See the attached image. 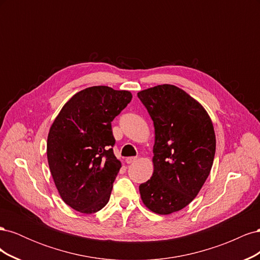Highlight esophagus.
<instances>
[{
    "label": "esophagus",
    "mask_w": 260,
    "mask_h": 260,
    "mask_svg": "<svg viewBox=\"0 0 260 260\" xmlns=\"http://www.w3.org/2000/svg\"><path fill=\"white\" fill-rule=\"evenodd\" d=\"M136 161H137V157H127V158H125V162L127 164H133Z\"/></svg>",
    "instance_id": "34e87169"
}]
</instances>
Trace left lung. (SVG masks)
<instances>
[{
    "label": "left lung",
    "instance_id": "obj_1",
    "mask_svg": "<svg viewBox=\"0 0 260 260\" xmlns=\"http://www.w3.org/2000/svg\"><path fill=\"white\" fill-rule=\"evenodd\" d=\"M155 128L154 172L139 190L153 212L169 215L187 206L209 176L216 152L214 125L198 101L176 85L138 93Z\"/></svg>",
    "mask_w": 260,
    "mask_h": 260
}]
</instances>
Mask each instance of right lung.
Instances as JSON below:
<instances>
[{
    "label": "right lung",
    "mask_w": 260,
    "mask_h": 260,
    "mask_svg": "<svg viewBox=\"0 0 260 260\" xmlns=\"http://www.w3.org/2000/svg\"><path fill=\"white\" fill-rule=\"evenodd\" d=\"M132 99L129 91L96 85L76 93L55 118L48 161L60 198L82 214L103 208L121 162L114 155L112 121Z\"/></svg>",
    "instance_id": "1"
}]
</instances>
